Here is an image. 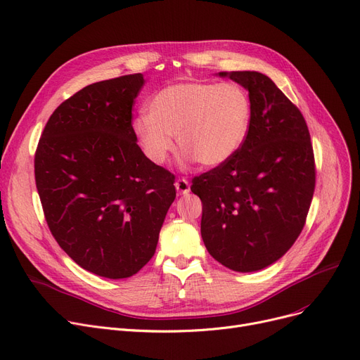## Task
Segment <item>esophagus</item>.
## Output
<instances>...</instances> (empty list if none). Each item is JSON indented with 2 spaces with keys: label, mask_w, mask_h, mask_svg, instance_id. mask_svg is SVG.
Instances as JSON below:
<instances>
[{
  "label": "esophagus",
  "mask_w": 360,
  "mask_h": 360,
  "mask_svg": "<svg viewBox=\"0 0 360 360\" xmlns=\"http://www.w3.org/2000/svg\"><path fill=\"white\" fill-rule=\"evenodd\" d=\"M175 188L176 191L181 194V195H186L190 193V182L186 181L185 178H179L176 182H175Z\"/></svg>",
  "instance_id": "34e87169"
}]
</instances>
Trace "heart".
I'll use <instances>...</instances> for the list:
<instances>
[{
    "mask_svg": "<svg viewBox=\"0 0 360 360\" xmlns=\"http://www.w3.org/2000/svg\"><path fill=\"white\" fill-rule=\"evenodd\" d=\"M252 123V101L237 84L178 82L154 94L147 117L134 122V134L147 158L165 163L174 150L202 167L226 163L244 144Z\"/></svg>",
    "mask_w": 360,
    "mask_h": 360,
    "instance_id": "heart-1",
    "label": "heart"
}]
</instances>
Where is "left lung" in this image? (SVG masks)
<instances>
[{"mask_svg": "<svg viewBox=\"0 0 360 360\" xmlns=\"http://www.w3.org/2000/svg\"><path fill=\"white\" fill-rule=\"evenodd\" d=\"M248 91L252 123L226 163L193 179L201 237L224 266L255 272L299 238L315 191V158L302 112L266 75L221 72Z\"/></svg>", "mask_w": 360, "mask_h": 360, "instance_id": "1", "label": "left lung"}]
</instances>
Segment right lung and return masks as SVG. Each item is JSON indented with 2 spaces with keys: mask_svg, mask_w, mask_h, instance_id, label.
<instances>
[{
  "mask_svg": "<svg viewBox=\"0 0 360 360\" xmlns=\"http://www.w3.org/2000/svg\"><path fill=\"white\" fill-rule=\"evenodd\" d=\"M141 73L96 82L61 103L35 153L45 221L58 245L88 272L122 279L154 256L175 175L136 144L132 105Z\"/></svg>",
  "mask_w": 360,
  "mask_h": 360,
  "instance_id": "obj_1",
  "label": "right lung"
}]
</instances>
